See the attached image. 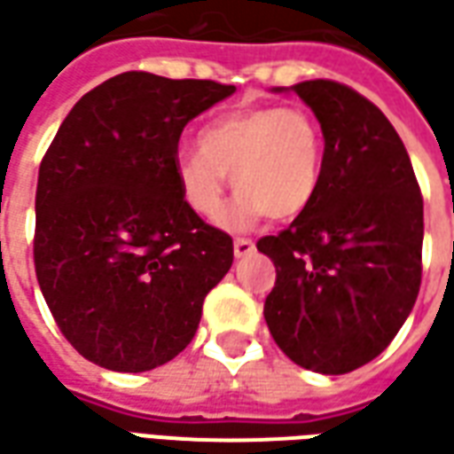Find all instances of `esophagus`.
<instances>
[{
    "mask_svg": "<svg viewBox=\"0 0 454 454\" xmlns=\"http://www.w3.org/2000/svg\"><path fill=\"white\" fill-rule=\"evenodd\" d=\"M253 253H255V243L253 240H248V238H236L233 240V255L236 258H248Z\"/></svg>",
    "mask_w": 454,
    "mask_h": 454,
    "instance_id": "obj_1",
    "label": "esophagus"
}]
</instances>
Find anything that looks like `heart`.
Masks as SVG:
<instances>
[{"label":"heart","mask_w":454,"mask_h":454,"mask_svg":"<svg viewBox=\"0 0 454 454\" xmlns=\"http://www.w3.org/2000/svg\"><path fill=\"white\" fill-rule=\"evenodd\" d=\"M325 169V135L304 107H248L211 120L196 135V152L174 161L184 204L216 221L226 204V176L236 201L228 228H248L262 216L293 221L317 199Z\"/></svg>","instance_id":"obj_1"}]
</instances>
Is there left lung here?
I'll use <instances>...</instances> for the list:
<instances>
[{
    "mask_svg": "<svg viewBox=\"0 0 454 454\" xmlns=\"http://www.w3.org/2000/svg\"><path fill=\"white\" fill-rule=\"evenodd\" d=\"M290 90L322 125L325 169L312 206L258 240L278 270L262 315L297 366L339 376L376 359L413 309L423 199L403 142L371 100L334 81Z\"/></svg>",
    "mask_w": 454,
    "mask_h": 454,
    "instance_id": "obj_1",
    "label": "left lung"
}]
</instances>
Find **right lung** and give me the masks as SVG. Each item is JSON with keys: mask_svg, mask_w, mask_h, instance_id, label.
Returning a JSON list of instances; mask_svg holds the SVG:
<instances>
[{"mask_svg": "<svg viewBox=\"0 0 454 454\" xmlns=\"http://www.w3.org/2000/svg\"><path fill=\"white\" fill-rule=\"evenodd\" d=\"M236 85L120 73L61 122L36 186V278L73 348L110 371L172 361L194 339L233 240L184 204V128Z\"/></svg>", "mask_w": 454, "mask_h": 454, "instance_id": "add662e5", "label": "right lung"}]
</instances>
